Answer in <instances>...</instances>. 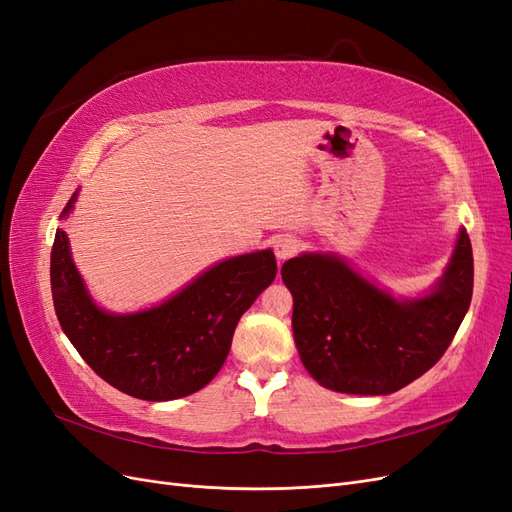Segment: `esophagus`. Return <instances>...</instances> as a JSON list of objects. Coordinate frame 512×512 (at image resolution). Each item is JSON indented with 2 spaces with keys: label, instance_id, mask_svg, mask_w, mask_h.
Returning a JSON list of instances; mask_svg holds the SVG:
<instances>
[{
  "label": "esophagus",
  "instance_id": "1",
  "mask_svg": "<svg viewBox=\"0 0 512 512\" xmlns=\"http://www.w3.org/2000/svg\"><path fill=\"white\" fill-rule=\"evenodd\" d=\"M299 241L294 239V237H280L275 241V245H273V250H275V256H277V260H288V258H292L294 254L299 252Z\"/></svg>",
  "mask_w": 512,
  "mask_h": 512
}]
</instances>
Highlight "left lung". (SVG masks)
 I'll list each match as a JSON object with an SVG mask.
<instances>
[{
  "instance_id": "obj_1",
  "label": "left lung",
  "mask_w": 512,
  "mask_h": 512,
  "mask_svg": "<svg viewBox=\"0 0 512 512\" xmlns=\"http://www.w3.org/2000/svg\"><path fill=\"white\" fill-rule=\"evenodd\" d=\"M292 292L294 344L324 389L389 395L436 365L472 301L474 258L466 230L429 294L397 301L333 254H301L282 267Z\"/></svg>"
}]
</instances>
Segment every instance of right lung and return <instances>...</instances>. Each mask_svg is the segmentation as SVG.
<instances>
[{"instance_id":"right-lung-1","label":"right lung","mask_w":512,"mask_h":512,"mask_svg":"<svg viewBox=\"0 0 512 512\" xmlns=\"http://www.w3.org/2000/svg\"><path fill=\"white\" fill-rule=\"evenodd\" d=\"M74 200L76 194L61 218ZM275 273L271 250L235 256L162 305L119 316L91 301L61 228L51 250V290L61 329L102 380L145 401L179 399L207 386L226 361L239 318Z\"/></svg>"}]
</instances>
